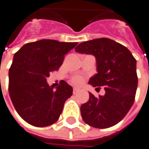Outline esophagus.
<instances>
[{"label":"esophagus","instance_id":"obj_1","mask_svg":"<svg viewBox=\"0 0 149 149\" xmlns=\"http://www.w3.org/2000/svg\"><path fill=\"white\" fill-rule=\"evenodd\" d=\"M80 91V89L79 88H77V87H73V93L76 94L77 92H79Z\"/></svg>","mask_w":149,"mask_h":149}]
</instances>
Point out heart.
Listing matches in <instances>:
<instances>
[{
    "mask_svg": "<svg viewBox=\"0 0 149 149\" xmlns=\"http://www.w3.org/2000/svg\"><path fill=\"white\" fill-rule=\"evenodd\" d=\"M70 81L73 84V85H76V86H79L83 83L84 81V77L81 76V75H74L71 77L70 79Z\"/></svg>",
    "mask_w": 149,
    "mask_h": 149,
    "instance_id": "obj_1",
    "label": "heart"
}]
</instances>
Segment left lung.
<instances>
[{
  "instance_id": "left-lung-1",
  "label": "left lung",
  "mask_w": 149,
  "mask_h": 149,
  "mask_svg": "<svg viewBox=\"0 0 149 149\" xmlns=\"http://www.w3.org/2000/svg\"><path fill=\"white\" fill-rule=\"evenodd\" d=\"M75 51L93 54L97 60V73L88 81L93 87L104 86L105 94L81 106L83 121L97 128H107L118 123L133 106L138 87L136 59L126 47L108 38L80 43Z\"/></svg>"
}]
</instances>
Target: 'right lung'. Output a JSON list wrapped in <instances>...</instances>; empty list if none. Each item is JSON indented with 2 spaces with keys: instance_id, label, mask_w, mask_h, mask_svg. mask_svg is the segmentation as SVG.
<instances>
[{
  "instance_id": "obj_1",
  "label": "right lung",
  "mask_w": 149,
  "mask_h": 149,
  "mask_svg": "<svg viewBox=\"0 0 149 149\" xmlns=\"http://www.w3.org/2000/svg\"><path fill=\"white\" fill-rule=\"evenodd\" d=\"M77 44L43 39L25 44L15 53L9 69V94L16 112L31 125L55 123L72 95V87L66 81H60L54 90L47 77L59 69L65 55Z\"/></svg>"
}]
</instances>
